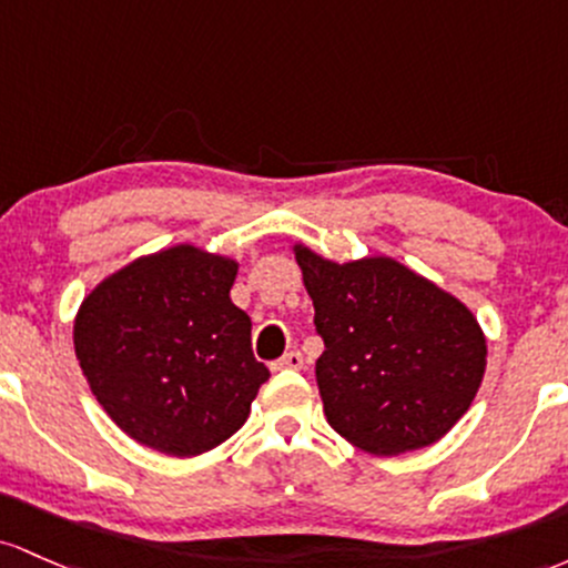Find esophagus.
<instances>
[{
	"instance_id": "1",
	"label": "esophagus",
	"mask_w": 568,
	"mask_h": 568,
	"mask_svg": "<svg viewBox=\"0 0 568 568\" xmlns=\"http://www.w3.org/2000/svg\"><path fill=\"white\" fill-rule=\"evenodd\" d=\"M273 369H303V354L301 352L284 354L282 359L273 362Z\"/></svg>"
}]
</instances>
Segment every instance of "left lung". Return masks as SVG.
I'll use <instances>...</instances> for the list:
<instances>
[{"instance_id": "1", "label": "left lung", "mask_w": 568, "mask_h": 568, "mask_svg": "<svg viewBox=\"0 0 568 568\" xmlns=\"http://www.w3.org/2000/svg\"><path fill=\"white\" fill-rule=\"evenodd\" d=\"M324 337V416L375 456L435 445L469 410L486 375V333L443 286L386 254L335 263L292 246Z\"/></svg>"}]
</instances>
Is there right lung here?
Segmentation results:
<instances>
[{"label":"right lung","mask_w":568,"mask_h":568,"mask_svg":"<svg viewBox=\"0 0 568 568\" xmlns=\"http://www.w3.org/2000/svg\"><path fill=\"white\" fill-rule=\"evenodd\" d=\"M239 260L176 244L101 278L74 316V354L120 429L190 458L225 443L271 378L231 301Z\"/></svg>","instance_id":"obj_1"}]
</instances>
